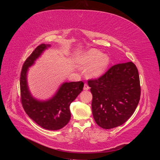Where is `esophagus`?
Instances as JSON below:
<instances>
[{"mask_svg": "<svg viewBox=\"0 0 160 160\" xmlns=\"http://www.w3.org/2000/svg\"><path fill=\"white\" fill-rule=\"evenodd\" d=\"M89 89V85H88V84H87V83H85L83 89H84V90H85V91H87V90H88Z\"/></svg>", "mask_w": 160, "mask_h": 160, "instance_id": "1", "label": "esophagus"}]
</instances>
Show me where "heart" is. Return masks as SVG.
<instances>
[{"label":"heart","instance_id":"1","mask_svg":"<svg viewBox=\"0 0 160 160\" xmlns=\"http://www.w3.org/2000/svg\"><path fill=\"white\" fill-rule=\"evenodd\" d=\"M109 57L94 49L81 53L77 58V63L79 67H88V74L91 77H98L102 75L107 69L109 64Z\"/></svg>","mask_w":160,"mask_h":160}]
</instances>
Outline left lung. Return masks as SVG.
<instances>
[{
  "label": "left lung",
  "instance_id": "left-lung-1",
  "mask_svg": "<svg viewBox=\"0 0 160 160\" xmlns=\"http://www.w3.org/2000/svg\"><path fill=\"white\" fill-rule=\"evenodd\" d=\"M88 85L93 95V118L103 129H112L123 124L139 103V77L132 62L112 66L98 79L89 80Z\"/></svg>",
  "mask_w": 160,
  "mask_h": 160
}]
</instances>
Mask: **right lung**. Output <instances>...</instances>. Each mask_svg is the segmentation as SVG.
Here are the masks:
<instances>
[{"instance_id":"1","label":"right lung","mask_w":160,"mask_h":160,"mask_svg":"<svg viewBox=\"0 0 160 160\" xmlns=\"http://www.w3.org/2000/svg\"><path fill=\"white\" fill-rule=\"evenodd\" d=\"M50 45L41 44L33 51L22 65L20 77L21 103L26 113L42 128L58 130L65 127L71 119L69 106L83 91V82L63 83L55 95L47 101L34 98L28 89L27 71Z\"/></svg>"}]
</instances>
